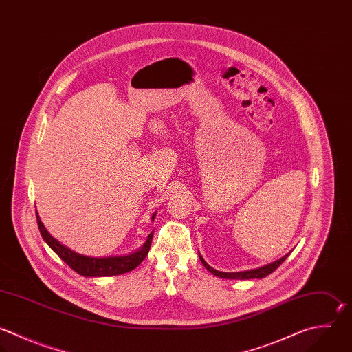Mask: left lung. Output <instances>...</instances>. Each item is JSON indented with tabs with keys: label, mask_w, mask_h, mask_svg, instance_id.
<instances>
[{
	"label": "left lung",
	"mask_w": 352,
	"mask_h": 352,
	"mask_svg": "<svg viewBox=\"0 0 352 352\" xmlns=\"http://www.w3.org/2000/svg\"><path fill=\"white\" fill-rule=\"evenodd\" d=\"M199 254V253H198ZM289 254H286V256H283L282 258H279V260H276V261H274V263H271V264H267V265H264V267H260V268H256V270H249V271H241V272H221V271H217V270H214V268H212L204 258H202V256L199 254V258H201V261H202V264L205 265V268L206 270H209L213 275H216V276H220V278H228V279H253V278H264V276H267V275H270L271 272H274L285 260H286V257H287Z\"/></svg>",
	"instance_id": "obj_1"
}]
</instances>
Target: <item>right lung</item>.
I'll return each mask as SVG.
<instances>
[{
    "label": "right lung",
    "mask_w": 352,
    "mask_h": 352,
    "mask_svg": "<svg viewBox=\"0 0 352 352\" xmlns=\"http://www.w3.org/2000/svg\"><path fill=\"white\" fill-rule=\"evenodd\" d=\"M36 214H37V224L44 241L72 270H74L82 276H111V275H120V274H125L135 270L147 256L151 246L153 234H154L151 232L146 243L143 245V248L132 254L120 256V257H102V258L88 257V256H82L73 252L72 249L62 245L58 239H55L44 227L37 212ZM153 220H154V216H153Z\"/></svg>",
    "instance_id": "right-lung-1"
}]
</instances>
